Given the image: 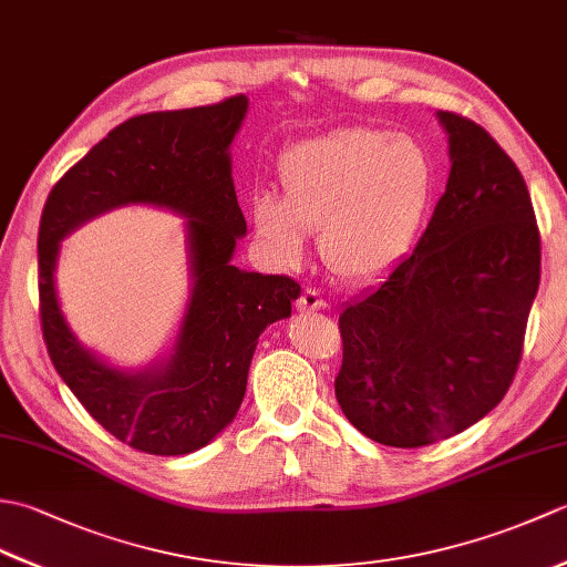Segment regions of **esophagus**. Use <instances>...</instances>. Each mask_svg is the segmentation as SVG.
<instances>
[{
  "instance_id": "1",
  "label": "esophagus",
  "mask_w": 567,
  "mask_h": 567,
  "mask_svg": "<svg viewBox=\"0 0 567 567\" xmlns=\"http://www.w3.org/2000/svg\"><path fill=\"white\" fill-rule=\"evenodd\" d=\"M321 309H327V299H323L317 290L307 287V290L297 299V311L299 315H315V311H321Z\"/></svg>"
}]
</instances>
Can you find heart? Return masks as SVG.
<instances>
[{
  "instance_id": "b5f03b06",
  "label": "heart",
  "mask_w": 567,
  "mask_h": 567,
  "mask_svg": "<svg viewBox=\"0 0 567 567\" xmlns=\"http://www.w3.org/2000/svg\"><path fill=\"white\" fill-rule=\"evenodd\" d=\"M282 197L260 192L250 219L282 262H297L307 231L319 228V252L341 280L363 282L400 260L436 187L429 151L409 136L351 126L302 141L277 161Z\"/></svg>"
}]
</instances>
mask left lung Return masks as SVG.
I'll return each mask as SVG.
<instances>
[{
    "instance_id": "obj_1",
    "label": "left lung",
    "mask_w": 567,
    "mask_h": 567,
    "mask_svg": "<svg viewBox=\"0 0 567 567\" xmlns=\"http://www.w3.org/2000/svg\"><path fill=\"white\" fill-rule=\"evenodd\" d=\"M451 175L416 248L339 317L336 400L368 439L419 449L495 409L519 368L540 234L519 167L470 118L439 112Z\"/></svg>"
}]
</instances>
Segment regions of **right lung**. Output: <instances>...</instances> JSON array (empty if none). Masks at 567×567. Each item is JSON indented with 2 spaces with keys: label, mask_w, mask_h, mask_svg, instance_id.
Returning a JSON list of instances; mask_svg holds the SVG:
<instances>
[{
  "label": "right lung",
  "mask_w": 567,
  "mask_h": 567,
  "mask_svg": "<svg viewBox=\"0 0 567 567\" xmlns=\"http://www.w3.org/2000/svg\"><path fill=\"white\" fill-rule=\"evenodd\" d=\"M248 112L246 94L195 110L151 112L112 128L53 185L39 226L43 341L58 375L97 424L131 449L185 455L231 424L246 394L258 336L292 315L299 285L287 275L231 265L246 234L228 146ZM126 203L187 215L193 297L165 367L122 373L76 343L56 307V244L72 227Z\"/></svg>",
  "instance_id": "obj_1"
}]
</instances>
